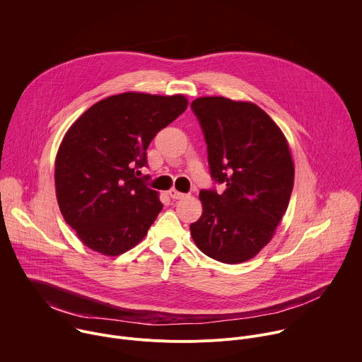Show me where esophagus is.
<instances>
[{"instance_id":"1","label":"esophagus","mask_w":362,"mask_h":362,"mask_svg":"<svg viewBox=\"0 0 362 362\" xmlns=\"http://www.w3.org/2000/svg\"><path fill=\"white\" fill-rule=\"evenodd\" d=\"M169 196H170L172 199H183V197H186L187 194H186V193H182V192H177L176 189H170V190H169Z\"/></svg>"}]
</instances>
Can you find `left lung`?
I'll return each mask as SVG.
<instances>
[{"label":"left lung","instance_id":"8db88e82","mask_svg":"<svg viewBox=\"0 0 362 362\" xmlns=\"http://www.w3.org/2000/svg\"><path fill=\"white\" fill-rule=\"evenodd\" d=\"M211 176L223 193L203 189L202 216L190 225L196 246L223 264L252 259L272 239L291 199L295 168L276 123L253 103L199 97Z\"/></svg>","mask_w":362,"mask_h":362}]
</instances>
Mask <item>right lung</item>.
Instances as JSON below:
<instances>
[{"label": "right lung", "instance_id": "add662e5", "mask_svg": "<svg viewBox=\"0 0 362 362\" xmlns=\"http://www.w3.org/2000/svg\"><path fill=\"white\" fill-rule=\"evenodd\" d=\"M187 107L182 94L122 93L100 100L66 133L56 158V192L64 221L90 249L117 256L156 221L159 193L139 177L153 137Z\"/></svg>", "mask_w": 362, "mask_h": 362}]
</instances>
